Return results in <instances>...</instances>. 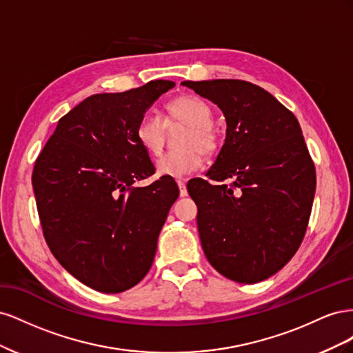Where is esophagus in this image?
Here are the masks:
<instances>
[{"label":"esophagus","mask_w":353,"mask_h":353,"mask_svg":"<svg viewBox=\"0 0 353 353\" xmlns=\"http://www.w3.org/2000/svg\"><path fill=\"white\" fill-rule=\"evenodd\" d=\"M176 184H178V187H179V196H181V197H185V196L188 194V193H187V184H185V181H184V179H178Z\"/></svg>","instance_id":"obj_1"}]
</instances>
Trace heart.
I'll return each instance as SVG.
<instances>
[{
    "instance_id": "obj_1",
    "label": "heart",
    "mask_w": 353,
    "mask_h": 353,
    "mask_svg": "<svg viewBox=\"0 0 353 353\" xmlns=\"http://www.w3.org/2000/svg\"><path fill=\"white\" fill-rule=\"evenodd\" d=\"M165 122L153 113H145L135 128V138L144 150L159 156L163 150L166 125L181 122L187 130L181 135L176 150L168 152L157 160V172L168 176L183 178L197 170L203 154L212 156L218 152L221 138L213 128L210 105L194 95H183L166 104Z\"/></svg>"
}]
</instances>
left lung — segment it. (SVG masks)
I'll use <instances>...</instances> for the list:
<instances>
[{"label": "left lung", "instance_id": "left-lung-1", "mask_svg": "<svg viewBox=\"0 0 353 353\" xmlns=\"http://www.w3.org/2000/svg\"><path fill=\"white\" fill-rule=\"evenodd\" d=\"M215 103L227 137L209 179L188 183L203 252L241 284L266 280L293 258L311 216L315 166L296 116L268 91L240 79L184 81Z\"/></svg>", "mask_w": 353, "mask_h": 353}]
</instances>
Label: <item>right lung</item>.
<instances>
[{
	"mask_svg": "<svg viewBox=\"0 0 353 353\" xmlns=\"http://www.w3.org/2000/svg\"><path fill=\"white\" fill-rule=\"evenodd\" d=\"M172 81L125 92L94 94L61 117L39 153L32 187L46 241L74 279L101 293L140 283L159 232L179 196L172 178L154 174L135 128Z\"/></svg>",
	"mask_w": 353,
	"mask_h": 353,
	"instance_id": "obj_1",
	"label": "right lung"
}]
</instances>
